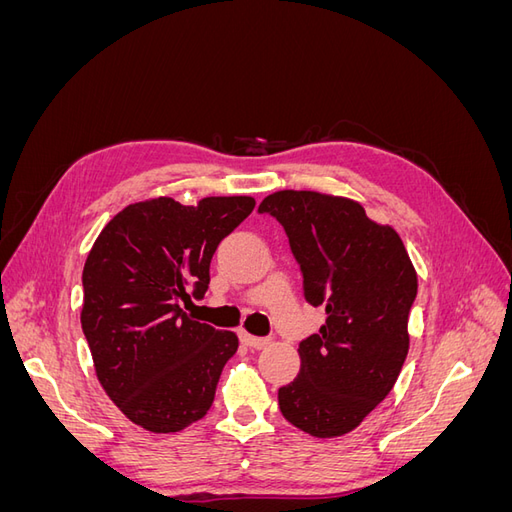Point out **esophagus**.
Listing matches in <instances>:
<instances>
[{"label": "esophagus", "mask_w": 512, "mask_h": 512, "mask_svg": "<svg viewBox=\"0 0 512 512\" xmlns=\"http://www.w3.org/2000/svg\"><path fill=\"white\" fill-rule=\"evenodd\" d=\"M241 342H243L245 346L260 350V348H265V346L269 344V337H256V335H250L247 331H241Z\"/></svg>", "instance_id": "esophagus-1"}]
</instances>
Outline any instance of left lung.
I'll return each mask as SVG.
<instances>
[{
  "instance_id": "obj_1",
  "label": "left lung",
  "mask_w": 512,
  "mask_h": 512,
  "mask_svg": "<svg viewBox=\"0 0 512 512\" xmlns=\"http://www.w3.org/2000/svg\"><path fill=\"white\" fill-rule=\"evenodd\" d=\"M258 211L284 226L305 299L327 314L299 346V378L277 393L280 410L309 436L339 438L391 393L404 367L414 265L395 228L367 218L352 198L280 190Z\"/></svg>"
}]
</instances>
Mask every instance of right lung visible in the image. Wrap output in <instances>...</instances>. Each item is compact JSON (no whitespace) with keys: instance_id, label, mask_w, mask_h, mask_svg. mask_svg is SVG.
I'll return each instance as SVG.
<instances>
[{"instance_id":"obj_1","label":"right lung","mask_w":512,"mask_h":512,"mask_svg":"<svg viewBox=\"0 0 512 512\" xmlns=\"http://www.w3.org/2000/svg\"><path fill=\"white\" fill-rule=\"evenodd\" d=\"M252 196H168L121 209L94 241L83 269L81 327L104 393L130 421L175 433L203 418L239 348L181 309L203 297L218 243L252 213Z\"/></svg>"}]
</instances>
